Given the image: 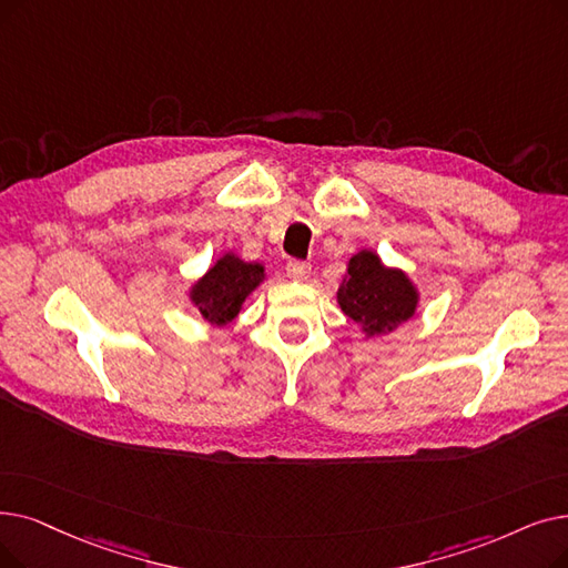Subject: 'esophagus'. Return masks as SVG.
Here are the masks:
<instances>
[{"label":"esophagus","instance_id":"esophagus-1","mask_svg":"<svg viewBox=\"0 0 568 568\" xmlns=\"http://www.w3.org/2000/svg\"><path fill=\"white\" fill-rule=\"evenodd\" d=\"M285 271H287V276L292 281H306L311 276V264L308 262H300V260H290L285 264Z\"/></svg>","mask_w":568,"mask_h":568}]
</instances>
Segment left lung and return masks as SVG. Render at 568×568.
<instances>
[{
  "mask_svg": "<svg viewBox=\"0 0 568 568\" xmlns=\"http://www.w3.org/2000/svg\"><path fill=\"white\" fill-rule=\"evenodd\" d=\"M417 294L397 268H385L378 255L362 251L348 264L338 287V306L366 334L394 332L415 313Z\"/></svg>",
  "mask_w": 568,
  "mask_h": 568,
  "instance_id": "left-lung-1",
  "label": "left lung"
}]
</instances>
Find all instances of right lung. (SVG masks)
<instances>
[{"mask_svg":"<svg viewBox=\"0 0 568 568\" xmlns=\"http://www.w3.org/2000/svg\"><path fill=\"white\" fill-rule=\"evenodd\" d=\"M264 268L248 264L234 255H225L215 262L206 276L192 287V302L213 325H227L236 317L243 300L260 285Z\"/></svg>","mask_w":568,"mask_h":568,"instance_id":"add662e5","label":"right lung"}]
</instances>
